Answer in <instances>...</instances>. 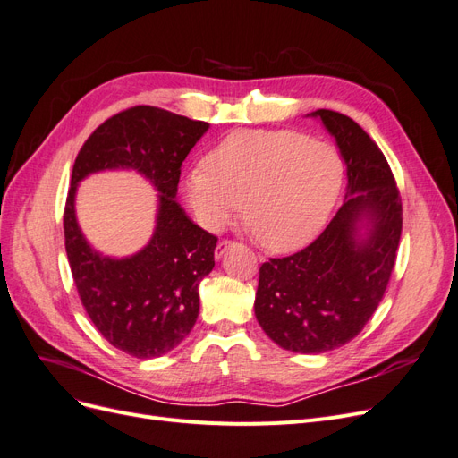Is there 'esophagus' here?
Segmentation results:
<instances>
[{
    "instance_id": "obj_1",
    "label": "esophagus",
    "mask_w": 458,
    "mask_h": 458,
    "mask_svg": "<svg viewBox=\"0 0 458 458\" xmlns=\"http://www.w3.org/2000/svg\"><path fill=\"white\" fill-rule=\"evenodd\" d=\"M233 244H234V242L229 241V239H221V241L217 242V246H216V258L219 259L221 256H224V254L229 250V248H231Z\"/></svg>"
}]
</instances>
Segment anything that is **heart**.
I'll return each instance as SVG.
<instances>
[{"instance_id": "heart-1", "label": "heart", "mask_w": 458, "mask_h": 458, "mask_svg": "<svg viewBox=\"0 0 458 458\" xmlns=\"http://www.w3.org/2000/svg\"><path fill=\"white\" fill-rule=\"evenodd\" d=\"M344 183L336 147L293 130H239L183 179L199 224L221 231L239 212L271 252H294L323 231Z\"/></svg>"}]
</instances>
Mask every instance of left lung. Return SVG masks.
Returning a JSON list of instances; mask_svg holds the SVG:
<instances>
[{"label":"left lung","instance_id":"left-lung-1","mask_svg":"<svg viewBox=\"0 0 458 458\" xmlns=\"http://www.w3.org/2000/svg\"><path fill=\"white\" fill-rule=\"evenodd\" d=\"M311 116L335 135L348 192L310 246L263 263L254 301L266 335L296 353L336 350L363 330L390 283L403 227L399 189L378 145L350 116L327 108Z\"/></svg>","mask_w":458,"mask_h":458}]
</instances>
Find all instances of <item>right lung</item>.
I'll return each mask as SVG.
<instances>
[{
  "label": "right lung",
  "instance_id": "1",
  "mask_svg": "<svg viewBox=\"0 0 458 458\" xmlns=\"http://www.w3.org/2000/svg\"><path fill=\"white\" fill-rule=\"evenodd\" d=\"M210 128L158 106L110 116L81 145L64 204V246L81 306L103 338L137 359L172 352L199 317V284L214 269L217 237L192 224L175 200L182 164ZM131 167L161 192L157 229L141 253L123 260L90 250L73 214L77 183L101 169Z\"/></svg>",
  "mask_w": 458,
  "mask_h": 458
}]
</instances>
